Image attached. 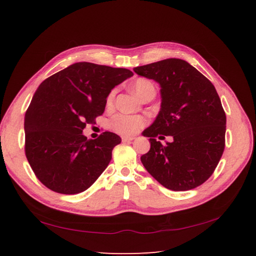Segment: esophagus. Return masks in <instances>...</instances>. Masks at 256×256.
<instances>
[{
	"label": "esophagus",
	"mask_w": 256,
	"mask_h": 256,
	"mask_svg": "<svg viewBox=\"0 0 256 256\" xmlns=\"http://www.w3.org/2000/svg\"><path fill=\"white\" fill-rule=\"evenodd\" d=\"M134 140L133 136H122L123 142H131V140Z\"/></svg>",
	"instance_id": "esophagus-1"
}]
</instances>
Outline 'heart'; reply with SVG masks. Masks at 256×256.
Masks as SVG:
<instances>
[{
	"instance_id": "1",
	"label": "heart",
	"mask_w": 256,
	"mask_h": 256,
	"mask_svg": "<svg viewBox=\"0 0 256 256\" xmlns=\"http://www.w3.org/2000/svg\"><path fill=\"white\" fill-rule=\"evenodd\" d=\"M148 86H153L148 80L138 79L135 81V84H133V90L135 94H138L140 90H143ZM114 94H116V90L110 92V94L108 96V99H106L108 104H111L113 102ZM146 122H148V120L142 116H130V114L118 113L111 118L110 125L113 130H116V131L118 133L133 134L135 132H138L140 128H142L146 124Z\"/></svg>"
}]
</instances>
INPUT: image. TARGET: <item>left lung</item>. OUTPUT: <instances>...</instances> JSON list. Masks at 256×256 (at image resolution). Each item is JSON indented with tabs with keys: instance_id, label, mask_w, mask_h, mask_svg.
<instances>
[{
	"instance_id": "obj_1",
	"label": "left lung",
	"mask_w": 256,
	"mask_h": 256,
	"mask_svg": "<svg viewBox=\"0 0 256 256\" xmlns=\"http://www.w3.org/2000/svg\"><path fill=\"white\" fill-rule=\"evenodd\" d=\"M160 86V111L143 132L150 150L142 164L157 182L174 192L202 184L221 158L226 118L214 86L182 59L170 58L134 68ZM172 136L162 146L156 138Z\"/></svg>"
}]
</instances>
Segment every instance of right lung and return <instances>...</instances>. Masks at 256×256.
Masks as SVG:
<instances>
[{
	"instance_id": "1",
	"label": "right lung",
	"mask_w": 256,
	"mask_h": 256,
	"mask_svg": "<svg viewBox=\"0 0 256 256\" xmlns=\"http://www.w3.org/2000/svg\"><path fill=\"white\" fill-rule=\"evenodd\" d=\"M125 68L76 62L42 81L25 113V154L40 182L64 194L82 192L104 172L121 138L82 134L104 112L114 86L132 77Z\"/></svg>"
}]
</instances>
